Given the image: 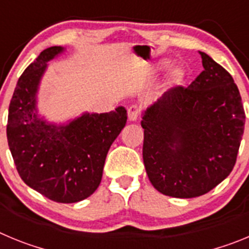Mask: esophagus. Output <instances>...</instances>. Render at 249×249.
<instances>
[{"mask_svg":"<svg viewBox=\"0 0 249 249\" xmlns=\"http://www.w3.org/2000/svg\"><path fill=\"white\" fill-rule=\"evenodd\" d=\"M127 113H128V120L131 122H136L138 117H140V108H138L137 106H131Z\"/></svg>","mask_w":249,"mask_h":249,"instance_id":"34e87169","label":"esophagus"}]
</instances>
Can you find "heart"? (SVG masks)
Returning a JSON list of instances; mask_svg holds the SVG:
<instances>
[{"label":"heart","mask_w":249,"mask_h":249,"mask_svg":"<svg viewBox=\"0 0 249 249\" xmlns=\"http://www.w3.org/2000/svg\"><path fill=\"white\" fill-rule=\"evenodd\" d=\"M169 66H171L169 61H167V59H160V62L156 65V68H157V71L162 72L166 71ZM184 78H186V72H184L183 68L173 67L169 71L168 77H167V86H169V87H178V86H181L183 83Z\"/></svg>","instance_id":"b5f03b06"}]
</instances>
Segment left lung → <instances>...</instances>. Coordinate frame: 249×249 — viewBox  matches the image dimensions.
<instances>
[{
  "label": "left lung",
  "instance_id": "8db88e82",
  "mask_svg": "<svg viewBox=\"0 0 249 249\" xmlns=\"http://www.w3.org/2000/svg\"><path fill=\"white\" fill-rule=\"evenodd\" d=\"M203 71L142 112L143 162L152 186L175 198H195L228 177L245 131L238 87L199 51Z\"/></svg>",
  "mask_w": 249,
  "mask_h": 249
}]
</instances>
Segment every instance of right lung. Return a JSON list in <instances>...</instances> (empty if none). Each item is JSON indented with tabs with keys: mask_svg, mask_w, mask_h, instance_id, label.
<instances>
[{
	"mask_svg": "<svg viewBox=\"0 0 249 249\" xmlns=\"http://www.w3.org/2000/svg\"><path fill=\"white\" fill-rule=\"evenodd\" d=\"M65 52L62 46L46 48L19 77L8 108L7 140L22 181L52 201L76 203L100 186L127 111L120 106L106 113L83 112L65 122L39 113L38 91L48 62Z\"/></svg>",
	"mask_w": 249,
	"mask_h": 249,
	"instance_id": "right-lung-1",
	"label": "right lung"
}]
</instances>
